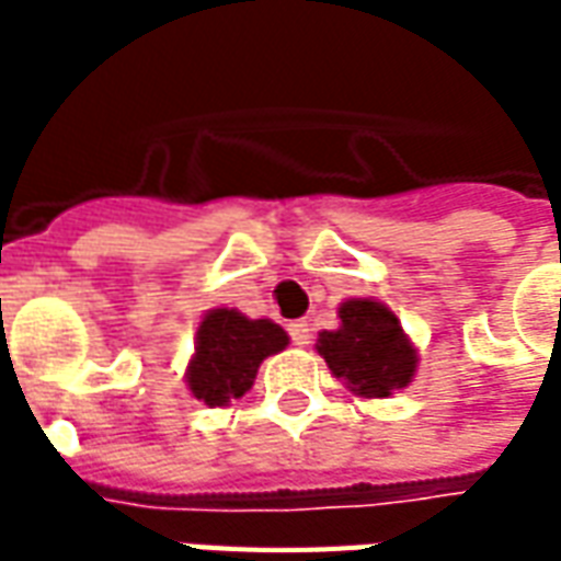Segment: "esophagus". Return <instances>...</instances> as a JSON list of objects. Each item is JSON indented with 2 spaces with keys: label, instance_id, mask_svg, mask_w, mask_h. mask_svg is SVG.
<instances>
[{
  "label": "esophagus",
  "instance_id": "34e87169",
  "mask_svg": "<svg viewBox=\"0 0 561 561\" xmlns=\"http://www.w3.org/2000/svg\"><path fill=\"white\" fill-rule=\"evenodd\" d=\"M288 336H291V342L297 345V348H306L309 340H312V328H309V321H291V324H288Z\"/></svg>",
  "mask_w": 561,
  "mask_h": 561
}]
</instances>
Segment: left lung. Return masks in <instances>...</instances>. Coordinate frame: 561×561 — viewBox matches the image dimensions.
<instances>
[{"label": "left lung", "instance_id": "obj_1", "mask_svg": "<svg viewBox=\"0 0 561 561\" xmlns=\"http://www.w3.org/2000/svg\"><path fill=\"white\" fill-rule=\"evenodd\" d=\"M340 330L318 336V354L345 388L366 400H381L412 381L417 354L388 306L348 300L340 306Z\"/></svg>", "mask_w": 561, "mask_h": 561}]
</instances>
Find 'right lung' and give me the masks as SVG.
I'll return each instance as SVG.
<instances>
[{"label": "right lung", "instance_id": "add662e5", "mask_svg": "<svg viewBox=\"0 0 561 561\" xmlns=\"http://www.w3.org/2000/svg\"><path fill=\"white\" fill-rule=\"evenodd\" d=\"M288 345V333L267 318L213 309L197 328L195 357L188 366V390L209 409L240 400L252 388L257 366Z\"/></svg>", "mask_w": 561, "mask_h": 561}]
</instances>
